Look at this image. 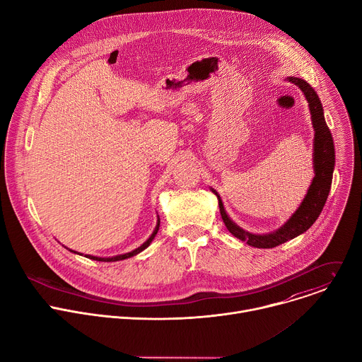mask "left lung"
Wrapping results in <instances>:
<instances>
[{
	"instance_id": "1",
	"label": "left lung",
	"mask_w": 362,
	"mask_h": 362,
	"mask_svg": "<svg viewBox=\"0 0 362 362\" xmlns=\"http://www.w3.org/2000/svg\"><path fill=\"white\" fill-rule=\"evenodd\" d=\"M285 80L298 86L299 90L303 93L305 100L308 101V109L309 113H311V122L314 127V179L311 185H309L308 192L300 204L298 206V209L276 230L269 233H250L238 226L229 218L219 193L214 187H209L218 197L219 211L228 230L235 238L240 239L242 242H246L249 246L253 247H275L306 232L321 215L332 183V173L335 166V147L332 134L325 123L322 103L315 90L305 80L298 77H286Z\"/></svg>"
}]
</instances>
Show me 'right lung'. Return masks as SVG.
Returning <instances> with one entry per match:
<instances>
[{
	"label": "right lung",
	"mask_w": 362,
	"mask_h": 362,
	"mask_svg": "<svg viewBox=\"0 0 362 362\" xmlns=\"http://www.w3.org/2000/svg\"><path fill=\"white\" fill-rule=\"evenodd\" d=\"M159 226H160V218H159V215H158V222H156V228H154V230H153V233L147 238V240L144 242V243H141L139 247H136V249H133L132 252H127V253H122V255H116V256H93V255H84L86 257H88V259H93V261H98V262H117V261H123V259H127V257H132V256H136L137 253H140L141 250H144L146 247H148V245L151 243V240L154 239V236L158 235V230H159ZM66 249H69V247H66ZM70 252H73V253H77V255H80V256H83V253H80V252H76V250H73V249H69Z\"/></svg>",
	"instance_id": "add662e5"
}]
</instances>
